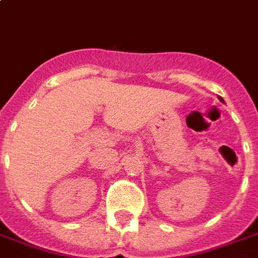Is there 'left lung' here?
I'll return each mask as SVG.
<instances>
[{
	"label": "left lung",
	"mask_w": 258,
	"mask_h": 258,
	"mask_svg": "<svg viewBox=\"0 0 258 258\" xmlns=\"http://www.w3.org/2000/svg\"><path fill=\"white\" fill-rule=\"evenodd\" d=\"M218 99H220V101H221V102H224V99H222L221 96H220V98H218Z\"/></svg>",
	"instance_id": "1"
}]
</instances>
